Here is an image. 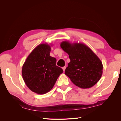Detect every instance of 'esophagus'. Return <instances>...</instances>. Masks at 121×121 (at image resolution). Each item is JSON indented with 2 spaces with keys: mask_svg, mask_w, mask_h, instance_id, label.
Returning <instances> with one entry per match:
<instances>
[{
  "mask_svg": "<svg viewBox=\"0 0 121 121\" xmlns=\"http://www.w3.org/2000/svg\"><path fill=\"white\" fill-rule=\"evenodd\" d=\"M65 68H66V67H63V71H64V72H65Z\"/></svg>",
  "mask_w": 121,
  "mask_h": 121,
  "instance_id": "esophagus-1",
  "label": "esophagus"
}]
</instances>
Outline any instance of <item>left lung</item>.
Here are the masks:
<instances>
[{
  "label": "left lung",
  "instance_id": "obj_1",
  "mask_svg": "<svg viewBox=\"0 0 121 121\" xmlns=\"http://www.w3.org/2000/svg\"><path fill=\"white\" fill-rule=\"evenodd\" d=\"M61 48L67 53L70 62L65 74L75 85L83 89L89 88L100 79L103 65L99 58L88 46L81 43H60Z\"/></svg>",
  "mask_w": 121,
  "mask_h": 121
}]
</instances>
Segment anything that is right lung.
I'll use <instances>...</instances> for the list:
<instances>
[{"label":"right lung","instance_id":"add662e5","mask_svg":"<svg viewBox=\"0 0 121 121\" xmlns=\"http://www.w3.org/2000/svg\"><path fill=\"white\" fill-rule=\"evenodd\" d=\"M50 51L48 44H40L32 50L23 65L22 74L26 85L38 94H45L52 89L63 72L56 65V58L50 56Z\"/></svg>","mask_w":121,"mask_h":121}]
</instances>
